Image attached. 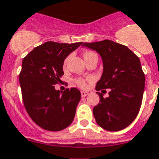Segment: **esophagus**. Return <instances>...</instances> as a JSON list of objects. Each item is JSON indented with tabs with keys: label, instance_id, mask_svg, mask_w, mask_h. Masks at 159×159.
<instances>
[{
	"label": "esophagus",
	"instance_id": "34e87169",
	"mask_svg": "<svg viewBox=\"0 0 159 159\" xmlns=\"http://www.w3.org/2000/svg\"><path fill=\"white\" fill-rule=\"evenodd\" d=\"M89 94V93L86 91H81V95H82V97H86V95H88Z\"/></svg>",
	"mask_w": 159,
	"mask_h": 159
}]
</instances>
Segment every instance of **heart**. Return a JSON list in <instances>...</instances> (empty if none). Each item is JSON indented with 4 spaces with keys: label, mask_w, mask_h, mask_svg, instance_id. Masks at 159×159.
<instances>
[{
    "label": "heart",
    "mask_w": 159,
    "mask_h": 159,
    "mask_svg": "<svg viewBox=\"0 0 159 159\" xmlns=\"http://www.w3.org/2000/svg\"><path fill=\"white\" fill-rule=\"evenodd\" d=\"M93 56H97V55H96L94 52H90V51H86V52L83 53V57L85 60L88 59V58H90V57H93ZM66 63H67V59L65 60V62H64V66L66 65ZM76 83H77V86H79L80 87L82 88H84L86 86V80L82 79V78H77V79H76Z\"/></svg>",
    "instance_id": "1"
}]
</instances>
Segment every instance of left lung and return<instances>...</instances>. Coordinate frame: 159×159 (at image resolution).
<instances>
[{
    "label": "left lung",
    "instance_id": "obj_1",
    "mask_svg": "<svg viewBox=\"0 0 159 159\" xmlns=\"http://www.w3.org/2000/svg\"><path fill=\"white\" fill-rule=\"evenodd\" d=\"M82 46L102 57L103 72L96 90H110L107 98L97 92L99 103L93 108L96 122L107 131L122 130L135 120L141 106L145 74L139 58L128 47L108 39L84 43Z\"/></svg>",
    "mask_w": 159,
    "mask_h": 159
}]
</instances>
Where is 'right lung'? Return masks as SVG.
Listing matches in <instances>:
<instances>
[{
	"label": "right lung",
	"mask_w": 159,
	"mask_h": 159,
	"mask_svg": "<svg viewBox=\"0 0 159 159\" xmlns=\"http://www.w3.org/2000/svg\"><path fill=\"white\" fill-rule=\"evenodd\" d=\"M82 42H49L34 48L22 64L19 82L24 106L31 120L48 131H61L71 125L81 99L77 88L60 92L54 85L64 74V61Z\"/></svg>",
	"instance_id": "1"
}]
</instances>
